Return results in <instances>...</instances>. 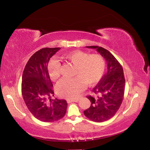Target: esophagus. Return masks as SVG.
Wrapping results in <instances>:
<instances>
[{
	"instance_id": "obj_1",
	"label": "esophagus",
	"mask_w": 150,
	"mask_h": 150,
	"mask_svg": "<svg viewBox=\"0 0 150 150\" xmlns=\"http://www.w3.org/2000/svg\"><path fill=\"white\" fill-rule=\"evenodd\" d=\"M81 98H76V99H71L70 100V101H71V102H75V103H77L79 102L81 100Z\"/></svg>"
}]
</instances>
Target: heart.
<instances>
[{
	"mask_svg": "<svg viewBox=\"0 0 150 150\" xmlns=\"http://www.w3.org/2000/svg\"><path fill=\"white\" fill-rule=\"evenodd\" d=\"M65 59L75 65V77L63 79L57 85L58 95L63 98H76L84 89L86 85L95 84L102 78L106 67L103 56L98 54L89 55L83 51H72L63 55ZM61 64L53 59L47 64V71L53 81L60 76Z\"/></svg>",
	"mask_w": 150,
	"mask_h": 150,
	"instance_id": "heart-1",
	"label": "heart"
}]
</instances>
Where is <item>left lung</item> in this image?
Instances as JSON below:
<instances>
[{"label": "left lung", "mask_w": 150, "mask_h": 150, "mask_svg": "<svg viewBox=\"0 0 150 150\" xmlns=\"http://www.w3.org/2000/svg\"><path fill=\"white\" fill-rule=\"evenodd\" d=\"M95 49L107 63V72L93 89L94 96H88L91 106L84 114L91 120L101 122L115 115L122 102L125 79L123 69L115 56L107 50L99 46H86Z\"/></svg>", "instance_id": "obj_1"}]
</instances>
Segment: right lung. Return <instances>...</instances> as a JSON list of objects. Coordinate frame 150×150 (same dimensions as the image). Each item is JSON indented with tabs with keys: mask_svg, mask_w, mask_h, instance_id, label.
<instances>
[{
	"mask_svg": "<svg viewBox=\"0 0 150 150\" xmlns=\"http://www.w3.org/2000/svg\"><path fill=\"white\" fill-rule=\"evenodd\" d=\"M60 47L42 48L30 58L24 68L22 81V94L26 106L34 117L45 122L62 118L67 110L65 100L54 96L53 84L47 71L50 58Z\"/></svg>",
	"mask_w": 150,
	"mask_h": 150,
	"instance_id": "add662e5",
	"label": "right lung"
}]
</instances>
